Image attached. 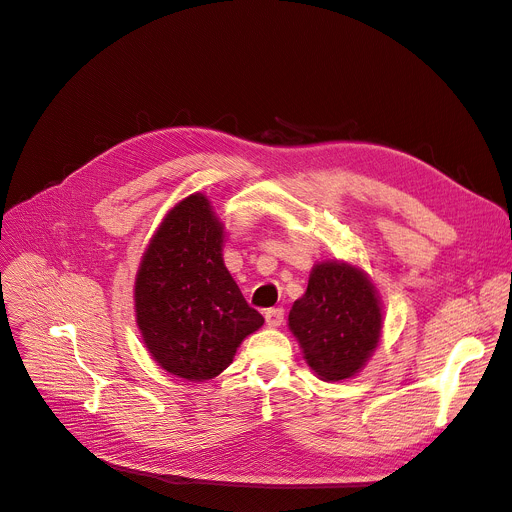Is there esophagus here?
Segmentation results:
<instances>
[{
    "label": "esophagus",
    "instance_id": "esophagus-1",
    "mask_svg": "<svg viewBox=\"0 0 512 512\" xmlns=\"http://www.w3.org/2000/svg\"><path fill=\"white\" fill-rule=\"evenodd\" d=\"M265 322L269 324V327H280V324L284 322V308H267L265 310Z\"/></svg>",
    "mask_w": 512,
    "mask_h": 512
}]
</instances>
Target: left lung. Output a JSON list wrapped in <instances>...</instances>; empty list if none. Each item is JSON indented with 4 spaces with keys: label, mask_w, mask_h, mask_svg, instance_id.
<instances>
[{
    "label": "left lung",
    "mask_w": 512,
    "mask_h": 512,
    "mask_svg": "<svg viewBox=\"0 0 512 512\" xmlns=\"http://www.w3.org/2000/svg\"><path fill=\"white\" fill-rule=\"evenodd\" d=\"M288 320L306 363L324 382L355 376L382 333L374 286L363 271L339 261L314 265L308 288L294 302Z\"/></svg>",
    "instance_id": "obj_1"
}]
</instances>
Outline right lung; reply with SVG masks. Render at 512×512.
Here are the masks:
<instances>
[{
    "label": "right lung",
    "mask_w": 512,
    "mask_h": 512,
    "mask_svg": "<svg viewBox=\"0 0 512 512\" xmlns=\"http://www.w3.org/2000/svg\"><path fill=\"white\" fill-rule=\"evenodd\" d=\"M222 224L202 194L181 200L161 222L136 273V322L169 374L204 382L232 363L263 316L222 261Z\"/></svg>",
    "instance_id": "1"
}]
</instances>
